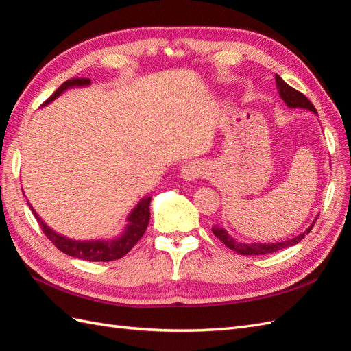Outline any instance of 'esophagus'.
<instances>
[{"mask_svg": "<svg viewBox=\"0 0 351 351\" xmlns=\"http://www.w3.org/2000/svg\"><path fill=\"white\" fill-rule=\"evenodd\" d=\"M205 171V165L199 162V161H192L187 162L180 169V176L182 178H184L186 182H195Z\"/></svg>", "mask_w": 351, "mask_h": 351, "instance_id": "1", "label": "esophagus"}]
</instances>
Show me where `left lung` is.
Instances as JSON below:
<instances>
[{
    "label": "left lung",
    "mask_w": 351,
    "mask_h": 351,
    "mask_svg": "<svg viewBox=\"0 0 351 351\" xmlns=\"http://www.w3.org/2000/svg\"><path fill=\"white\" fill-rule=\"evenodd\" d=\"M275 82H277V90H278L280 98L287 104V107L309 110V111L316 114V110H315V107L312 105V102L307 99L303 93L297 92L295 89L289 86V84H287L278 76V74H275ZM315 221L302 232V234L295 236L293 239H289V240L275 241V243H244V241H237L236 239H232L228 234V231L224 227H221V226H214V227H212V232H214V236L218 237L222 243H224L228 249L237 252L239 254H246V256H247V254H249V256H250V254H252V256H256V254H258V256H259V254H269V253H274V252L282 250L285 247L294 246V244L302 241L306 234H309V231L312 230Z\"/></svg>",
    "instance_id": "left-lung-1"
}]
</instances>
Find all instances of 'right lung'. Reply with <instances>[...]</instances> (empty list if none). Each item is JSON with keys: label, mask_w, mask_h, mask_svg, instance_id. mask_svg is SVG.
I'll return each mask as SVG.
<instances>
[{"label": "right lung", "mask_w": 351, "mask_h": 351, "mask_svg": "<svg viewBox=\"0 0 351 351\" xmlns=\"http://www.w3.org/2000/svg\"><path fill=\"white\" fill-rule=\"evenodd\" d=\"M90 86V80L89 79H70L64 82L61 86L52 93V97L48 98L44 104V107L52 101H56L62 92H66L67 89L71 88H86ZM25 195V193H23ZM151 199L152 196L146 195L143 196L139 204H137L129 215H127L124 226V230L121 231L120 236H117L114 239H107V240H74L67 236H62L60 232L52 230L47 222L42 219L36 210L32 208L29 204V208L34 212L35 218L38 219L39 226L42 231L45 232V236L56 244V247L61 250L62 253L69 254V256L83 259V261H89V262H110L123 258L127 252H130L134 244L141 240V237L145 234V231L147 228V224H149V218H151Z\"/></svg>", "instance_id": "add662e5"}]
</instances>
